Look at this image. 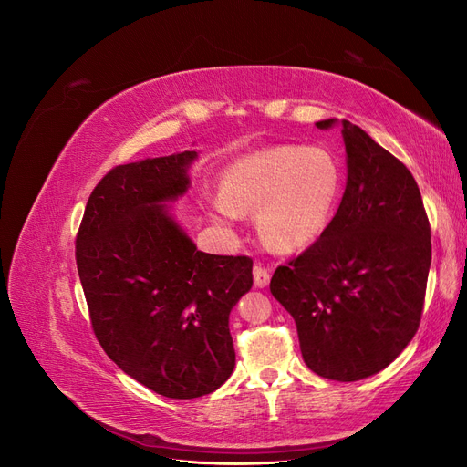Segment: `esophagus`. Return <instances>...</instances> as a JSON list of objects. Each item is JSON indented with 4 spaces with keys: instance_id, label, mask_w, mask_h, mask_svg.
<instances>
[{
    "instance_id": "34e87169",
    "label": "esophagus",
    "mask_w": 467,
    "mask_h": 467,
    "mask_svg": "<svg viewBox=\"0 0 467 467\" xmlns=\"http://www.w3.org/2000/svg\"><path fill=\"white\" fill-rule=\"evenodd\" d=\"M268 280H271V273H268V268H265L263 265L253 266V282H255L257 288H265L268 285Z\"/></svg>"
}]
</instances>
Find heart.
I'll return each instance as SVG.
<instances>
[{
	"mask_svg": "<svg viewBox=\"0 0 467 467\" xmlns=\"http://www.w3.org/2000/svg\"><path fill=\"white\" fill-rule=\"evenodd\" d=\"M220 187L222 194L208 201L216 222L232 225L239 212H257L265 242L292 251L329 228L345 191V169L327 148L282 144L234 161Z\"/></svg>",
	"mask_w": 467,
	"mask_h": 467,
	"instance_id": "1",
	"label": "heart"
}]
</instances>
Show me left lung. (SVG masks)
<instances>
[{
    "instance_id": "left-lung-1",
    "label": "left lung",
    "mask_w": 467,
    "mask_h": 467,
    "mask_svg": "<svg viewBox=\"0 0 467 467\" xmlns=\"http://www.w3.org/2000/svg\"><path fill=\"white\" fill-rule=\"evenodd\" d=\"M347 187L329 228L271 292L294 317L307 368L357 381L384 370L415 337L431 268V225L411 171L357 124L335 119Z\"/></svg>"
}]
</instances>
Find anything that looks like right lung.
Returning a JSON list of instances; mask_svg holds the SVG:
<instances>
[{"label": "right lung", "instance_id": "obj_1", "mask_svg": "<svg viewBox=\"0 0 467 467\" xmlns=\"http://www.w3.org/2000/svg\"><path fill=\"white\" fill-rule=\"evenodd\" d=\"M196 151L117 165L93 189L76 261L97 341L122 372L171 400L234 372L230 312L253 286L249 257L210 255L169 214Z\"/></svg>", "mask_w": 467, "mask_h": 467}]
</instances>
